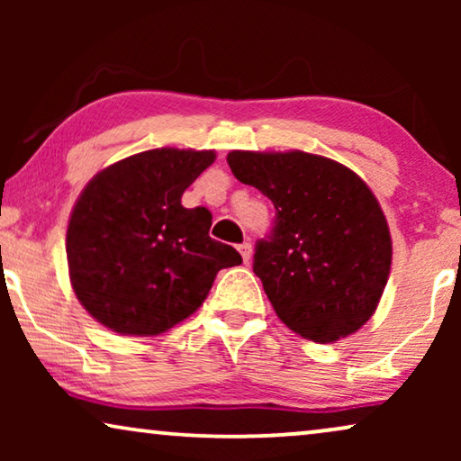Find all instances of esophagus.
<instances>
[{"mask_svg":"<svg viewBox=\"0 0 461 461\" xmlns=\"http://www.w3.org/2000/svg\"><path fill=\"white\" fill-rule=\"evenodd\" d=\"M239 254H241V258H243V262L245 264H248L249 260H251V243H248V241H245V243H241V245H239Z\"/></svg>","mask_w":461,"mask_h":461,"instance_id":"1","label":"esophagus"}]
</instances>
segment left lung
I'll use <instances>...</instances> for the list:
<instances>
[{
	"instance_id": "left-lung-1",
	"label": "left lung",
	"mask_w": 461,
	"mask_h": 461,
	"mask_svg": "<svg viewBox=\"0 0 461 461\" xmlns=\"http://www.w3.org/2000/svg\"><path fill=\"white\" fill-rule=\"evenodd\" d=\"M226 161L276 210L254 254V273L276 317L319 344L361 330L393 262L386 216L369 186L342 163L302 150H232Z\"/></svg>"
}]
</instances>
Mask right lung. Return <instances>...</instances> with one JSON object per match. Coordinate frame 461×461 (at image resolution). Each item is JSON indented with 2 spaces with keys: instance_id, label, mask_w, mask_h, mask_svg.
<instances>
[{
  "instance_id": "add662e5",
  "label": "right lung",
  "mask_w": 461,
  "mask_h": 461,
  "mask_svg": "<svg viewBox=\"0 0 461 461\" xmlns=\"http://www.w3.org/2000/svg\"><path fill=\"white\" fill-rule=\"evenodd\" d=\"M213 159V150L153 149L87 182L68 218L67 260L73 292L98 323L159 336L203 304L218 270L243 262L210 237L207 207L182 205Z\"/></svg>"
}]
</instances>
